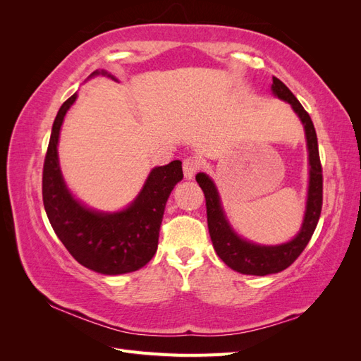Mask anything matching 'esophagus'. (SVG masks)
I'll return each mask as SVG.
<instances>
[{
	"label": "esophagus",
	"mask_w": 361,
	"mask_h": 361,
	"mask_svg": "<svg viewBox=\"0 0 361 361\" xmlns=\"http://www.w3.org/2000/svg\"><path fill=\"white\" fill-rule=\"evenodd\" d=\"M183 174L187 179H192L194 174L200 170V159L195 157H188L182 161Z\"/></svg>",
	"instance_id": "34e87169"
}]
</instances>
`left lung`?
Segmentation results:
<instances>
[{"label": "left lung", "mask_w": 361, "mask_h": 361, "mask_svg": "<svg viewBox=\"0 0 361 361\" xmlns=\"http://www.w3.org/2000/svg\"><path fill=\"white\" fill-rule=\"evenodd\" d=\"M272 92L280 99L286 101L292 105L301 118L307 137L309 159H310V185H309V199L307 211H305L304 223L300 233L295 236L290 243L281 244L276 247H262L251 244L248 241L235 235V232L228 227L223 209L220 204V197L215 190L212 180L203 173H199L197 179L200 188L203 190L206 200V215H207V228L212 239L214 248L227 267L248 276H267L276 274L283 269L290 267L298 256L302 253L305 245L309 244L310 238L314 232L316 224L319 221L322 209V166L318 149V137L313 126L309 113L304 110L297 97L276 76H272Z\"/></svg>", "instance_id": "left-lung-1"}]
</instances>
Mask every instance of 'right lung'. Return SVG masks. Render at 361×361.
<instances>
[{"mask_svg": "<svg viewBox=\"0 0 361 361\" xmlns=\"http://www.w3.org/2000/svg\"><path fill=\"white\" fill-rule=\"evenodd\" d=\"M101 73L106 75L104 71ZM75 99L76 93L59 110L43 162L42 195L48 220L82 267L108 276L137 271L157 253L164 207L174 185L183 178L182 162L171 161L152 170L135 202L122 212L97 214L87 209L64 185L57 155L63 118Z\"/></svg>", "mask_w": 361, "mask_h": 361, "instance_id": "obj_1", "label": "right lung"}]
</instances>
